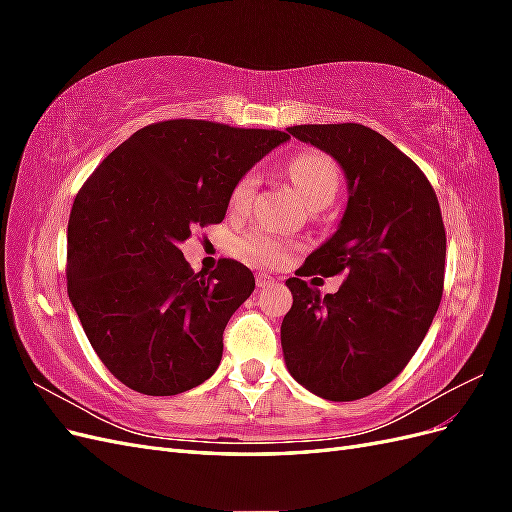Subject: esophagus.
Listing matches in <instances>:
<instances>
[{"label": "esophagus", "mask_w": 512, "mask_h": 512, "mask_svg": "<svg viewBox=\"0 0 512 512\" xmlns=\"http://www.w3.org/2000/svg\"><path fill=\"white\" fill-rule=\"evenodd\" d=\"M275 284V280L271 275H267V273H258L256 275V286L258 288H271Z\"/></svg>", "instance_id": "obj_1"}]
</instances>
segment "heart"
<instances>
[{
    "mask_svg": "<svg viewBox=\"0 0 512 512\" xmlns=\"http://www.w3.org/2000/svg\"><path fill=\"white\" fill-rule=\"evenodd\" d=\"M286 173L305 205L331 203L339 188V170L335 162L320 151H303L299 156H294L286 166ZM256 190L258 175L254 170H247V173H243L232 183L228 194L230 211L245 213L250 209ZM237 250L245 260L254 262V265L275 267L282 265L288 258V254L292 252V243L280 235H275V232L256 228L237 241Z\"/></svg>",
    "mask_w": 512,
    "mask_h": 512,
    "instance_id": "heart-1",
    "label": "heart"
}]
</instances>
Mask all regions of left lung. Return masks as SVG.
<instances>
[{
	"label": "left lung",
	"mask_w": 512,
	"mask_h": 512,
	"mask_svg": "<svg viewBox=\"0 0 512 512\" xmlns=\"http://www.w3.org/2000/svg\"><path fill=\"white\" fill-rule=\"evenodd\" d=\"M303 143L331 153L348 179V207L335 235L290 277L282 322L290 376L329 401L380 391L410 363L444 290L446 230L429 179L389 138L361 123L292 126ZM347 275L321 297L301 276Z\"/></svg>",
	"instance_id": "8db88e82"
}]
</instances>
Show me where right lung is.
I'll list each match as a JSON object with an SVG mask.
<instances>
[{
  "mask_svg": "<svg viewBox=\"0 0 512 512\" xmlns=\"http://www.w3.org/2000/svg\"><path fill=\"white\" fill-rule=\"evenodd\" d=\"M205 119L145 126L91 173L68 220V294L91 348L128 389L179 395L222 361L252 271L222 258L194 273L179 243L220 224L232 183L288 141Z\"/></svg>",
  "mask_w": 512,
  "mask_h": 512,
  "instance_id": "obj_1",
  "label": "right lung"
}]
</instances>
